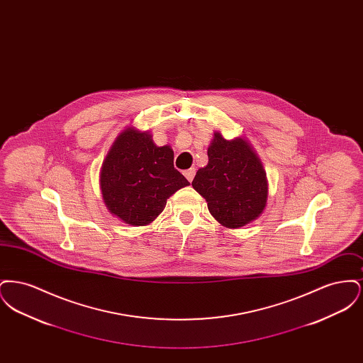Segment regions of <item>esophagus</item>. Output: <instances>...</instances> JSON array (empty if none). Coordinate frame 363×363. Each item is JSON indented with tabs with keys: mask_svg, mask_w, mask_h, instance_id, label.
<instances>
[{
	"mask_svg": "<svg viewBox=\"0 0 363 363\" xmlns=\"http://www.w3.org/2000/svg\"><path fill=\"white\" fill-rule=\"evenodd\" d=\"M184 175L186 177V179L191 182L193 181V178H194V175H196V169H189V170H186V172H184Z\"/></svg>",
	"mask_w": 363,
	"mask_h": 363,
	"instance_id": "34e87169",
	"label": "esophagus"
}]
</instances>
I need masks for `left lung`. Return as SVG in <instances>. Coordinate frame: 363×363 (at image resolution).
Instances as JSON below:
<instances>
[{"mask_svg":"<svg viewBox=\"0 0 363 363\" xmlns=\"http://www.w3.org/2000/svg\"><path fill=\"white\" fill-rule=\"evenodd\" d=\"M207 154L208 164L197 170L191 186L206 199L211 215L225 228L256 220L267 207L268 179L252 144L215 132Z\"/></svg>","mask_w":363,"mask_h":363,"instance_id":"1","label":"left lung"}]
</instances>
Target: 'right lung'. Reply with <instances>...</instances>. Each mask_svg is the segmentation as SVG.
<instances>
[{"mask_svg":"<svg viewBox=\"0 0 363 363\" xmlns=\"http://www.w3.org/2000/svg\"><path fill=\"white\" fill-rule=\"evenodd\" d=\"M108 212L129 225H148L166 207L167 199L189 185L174 169L170 145L157 147L150 130L128 126L114 140L99 175Z\"/></svg>","mask_w":363,"mask_h":363,"instance_id":"right-lung-1","label":"right lung"}]
</instances>
